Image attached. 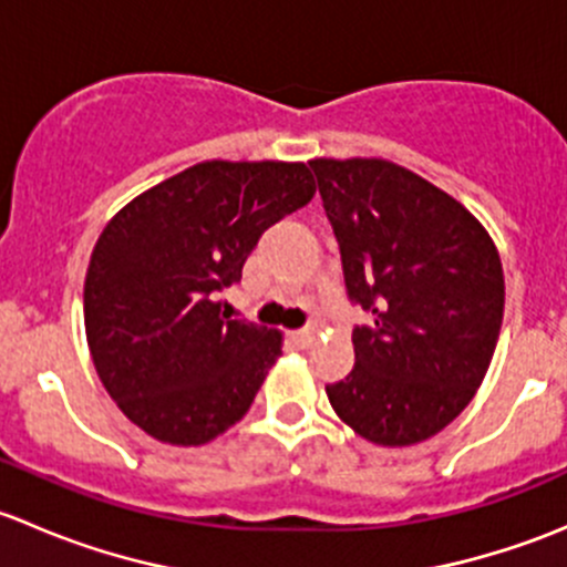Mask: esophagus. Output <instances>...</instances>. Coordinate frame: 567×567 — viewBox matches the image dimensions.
<instances>
[{
    "label": "esophagus",
    "mask_w": 567,
    "mask_h": 567,
    "mask_svg": "<svg viewBox=\"0 0 567 567\" xmlns=\"http://www.w3.org/2000/svg\"><path fill=\"white\" fill-rule=\"evenodd\" d=\"M293 342L296 346H301V348H310L312 342H316V329H299V331H293Z\"/></svg>",
    "instance_id": "obj_1"
}]
</instances>
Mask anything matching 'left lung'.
I'll list each match as a JSON object with an SVG mask.
<instances>
[{"mask_svg": "<svg viewBox=\"0 0 567 567\" xmlns=\"http://www.w3.org/2000/svg\"><path fill=\"white\" fill-rule=\"evenodd\" d=\"M340 244L357 364L326 386L331 409L379 447L436 436L488 373L505 312L488 230L447 192L386 158H312Z\"/></svg>", "mask_w": 567, "mask_h": 567, "instance_id": "obj_1", "label": "left lung"}]
</instances>
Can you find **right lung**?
<instances>
[{
    "label": "right lung",
    "instance_id": "add662e5",
    "mask_svg": "<svg viewBox=\"0 0 567 567\" xmlns=\"http://www.w3.org/2000/svg\"><path fill=\"white\" fill-rule=\"evenodd\" d=\"M301 162H203L109 219L84 279V329L101 384L147 436L199 447L249 411L282 331L227 320L262 233L307 205Z\"/></svg>",
    "mask_w": 567,
    "mask_h": 567
}]
</instances>
